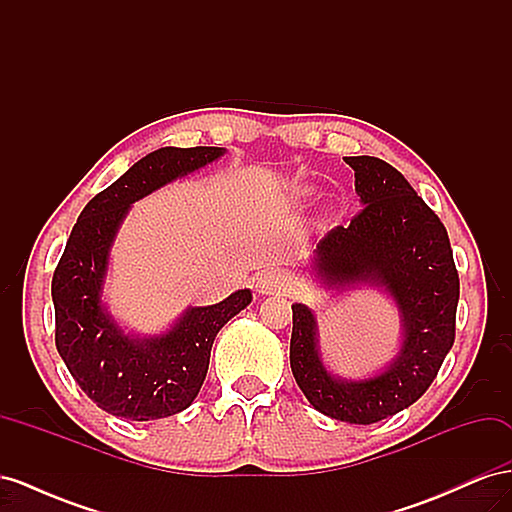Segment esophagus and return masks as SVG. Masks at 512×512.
I'll return each instance as SVG.
<instances>
[{
	"label": "esophagus",
	"instance_id": "34e87169",
	"mask_svg": "<svg viewBox=\"0 0 512 512\" xmlns=\"http://www.w3.org/2000/svg\"><path fill=\"white\" fill-rule=\"evenodd\" d=\"M286 288H288V280L282 271L269 269V271H262L256 277V292L258 294H277Z\"/></svg>",
	"mask_w": 512,
	"mask_h": 512
}]
</instances>
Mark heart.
I'll list each match as a JSON object with an SVG mask.
<instances>
[{"label":"heart","mask_w":512,"mask_h":512,"mask_svg":"<svg viewBox=\"0 0 512 512\" xmlns=\"http://www.w3.org/2000/svg\"><path fill=\"white\" fill-rule=\"evenodd\" d=\"M301 196H307V190H303V192H301Z\"/></svg>","instance_id":"b5f03b06"}]
</instances>
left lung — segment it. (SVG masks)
<instances>
[{"label":"left lung","mask_w":512,"mask_h":512,"mask_svg":"<svg viewBox=\"0 0 512 512\" xmlns=\"http://www.w3.org/2000/svg\"><path fill=\"white\" fill-rule=\"evenodd\" d=\"M361 213L348 228L324 237L309 269L324 290L344 294L374 286L389 294L401 322L395 359L359 380L335 376L322 363L316 314L292 305L290 367L318 412L335 421L369 425L412 406L455 342L459 275L440 218L397 168L380 158L352 156Z\"/></svg>","instance_id":"obj_1"}]
</instances>
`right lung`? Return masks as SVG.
<instances>
[{
    "instance_id": "right-lung-1",
    "label": "right lung",
    "mask_w": 512,
    "mask_h": 512,
    "mask_svg": "<svg viewBox=\"0 0 512 512\" xmlns=\"http://www.w3.org/2000/svg\"><path fill=\"white\" fill-rule=\"evenodd\" d=\"M224 147H162L89 200L53 275L55 344L85 395L113 416L153 421L196 399L215 335L252 303L243 288L215 305L188 307L162 333H128L102 301L117 232L136 200L220 160Z\"/></svg>"
}]
</instances>
